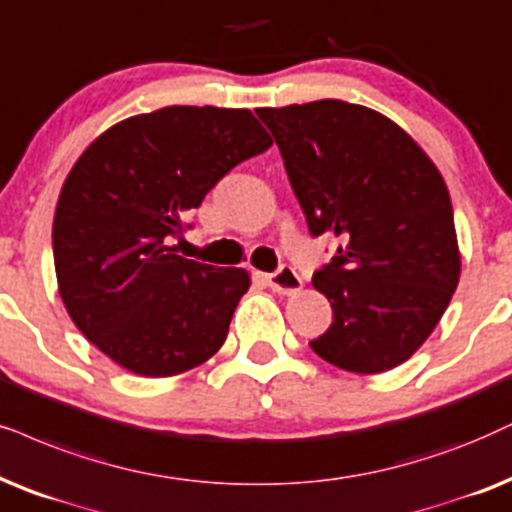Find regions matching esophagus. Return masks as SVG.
Returning a JSON list of instances; mask_svg holds the SVG:
<instances>
[{"mask_svg": "<svg viewBox=\"0 0 512 512\" xmlns=\"http://www.w3.org/2000/svg\"><path fill=\"white\" fill-rule=\"evenodd\" d=\"M265 280H268V287L272 291H277V294H284V296H291L303 289V280L298 277V272L294 268H287V265L277 272H272V275L265 277Z\"/></svg>", "mask_w": 512, "mask_h": 512, "instance_id": "esophagus-1", "label": "esophagus"}]
</instances>
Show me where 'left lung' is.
I'll list each match as a JSON object with an SVG mask.
<instances>
[{
  "label": "left lung",
  "mask_w": 512,
  "mask_h": 512,
  "mask_svg": "<svg viewBox=\"0 0 512 512\" xmlns=\"http://www.w3.org/2000/svg\"><path fill=\"white\" fill-rule=\"evenodd\" d=\"M313 235L338 237L313 275L334 322L310 341L322 360L381 374L426 343L461 277L447 183L402 126L364 105L258 108Z\"/></svg>",
  "instance_id": "obj_1"
}]
</instances>
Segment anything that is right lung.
<instances>
[{"instance_id": "obj_1", "label": "right lung", "mask_w": 512, "mask_h": 512, "mask_svg": "<svg viewBox=\"0 0 512 512\" xmlns=\"http://www.w3.org/2000/svg\"><path fill=\"white\" fill-rule=\"evenodd\" d=\"M272 145L247 108L169 105L86 148L53 216L58 294L77 329L131 374L164 378L221 348L251 277L174 254L183 214Z\"/></svg>"}]
</instances>
